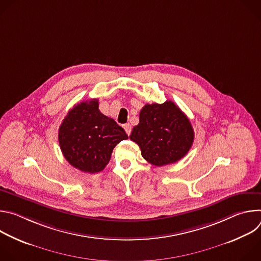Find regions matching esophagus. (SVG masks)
Segmentation results:
<instances>
[{
	"label": "esophagus",
	"mask_w": 261,
	"mask_h": 261,
	"mask_svg": "<svg viewBox=\"0 0 261 261\" xmlns=\"http://www.w3.org/2000/svg\"><path fill=\"white\" fill-rule=\"evenodd\" d=\"M124 129H125V131H126V133L128 134V135H130V133H131V125L130 124H125L124 125Z\"/></svg>",
	"instance_id": "obj_1"
}]
</instances>
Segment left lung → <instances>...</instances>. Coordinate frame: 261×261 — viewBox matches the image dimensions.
<instances>
[{
    "label": "left lung",
    "instance_id": "8db88e82",
    "mask_svg": "<svg viewBox=\"0 0 261 261\" xmlns=\"http://www.w3.org/2000/svg\"><path fill=\"white\" fill-rule=\"evenodd\" d=\"M130 139L139 145L148 163L163 166L177 162L189 152L194 130L187 116L172 101H166L142 107Z\"/></svg>",
    "mask_w": 261,
    "mask_h": 261
}]
</instances>
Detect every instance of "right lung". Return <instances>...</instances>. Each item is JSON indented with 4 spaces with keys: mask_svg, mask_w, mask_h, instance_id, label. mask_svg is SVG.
<instances>
[{
    "mask_svg": "<svg viewBox=\"0 0 261 261\" xmlns=\"http://www.w3.org/2000/svg\"><path fill=\"white\" fill-rule=\"evenodd\" d=\"M99 101H83L69 110L59 128L65 159L81 171L96 173L105 168L114 147L128 138L116 121L101 114Z\"/></svg>",
    "mask_w": 261,
    "mask_h": 261,
    "instance_id": "add662e5",
    "label": "right lung"
}]
</instances>
